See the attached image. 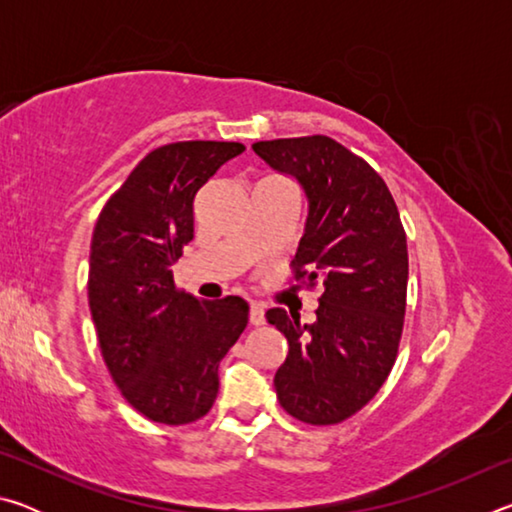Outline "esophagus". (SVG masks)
Here are the masks:
<instances>
[{"label": "esophagus", "instance_id": "34e87169", "mask_svg": "<svg viewBox=\"0 0 512 512\" xmlns=\"http://www.w3.org/2000/svg\"><path fill=\"white\" fill-rule=\"evenodd\" d=\"M250 325H264L266 323V316H264V307L259 305V302H250Z\"/></svg>", "mask_w": 512, "mask_h": 512}]
</instances>
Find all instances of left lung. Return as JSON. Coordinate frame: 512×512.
I'll use <instances>...</instances> for the list:
<instances>
[{
    "instance_id": "obj_1",
    "label": "left lung",
    "mask_w": 512,
    "mask_h": 512,
    "mask_svg": "<svg viewBox=\"0 0 512 512\" xmlns=\"http://www.w3.org/2000/svg\"><path fill=\"white\" fill-rule=\"evenodd\" d=\"M253 151L305 189L293 277L323 287L311 325L266 311L289 343L273 379L277 400L300 422L339 424L377 395L400 348L409 282L400 212L379 173L332 137L255 142Z\"/></svg>"
}]
</instances>
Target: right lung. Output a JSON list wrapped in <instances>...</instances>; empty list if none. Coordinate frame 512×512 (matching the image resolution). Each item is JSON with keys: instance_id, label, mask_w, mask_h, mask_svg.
Instances as JSON below:
<instances>
[{"instance_id": "right-lung-1", "label": "right lung", "mask_w": 512, "mask_h": 512, "mask_svg": "<svg viewBox=\"0 0 512 512\" xmlns=\"http://www.w3.org/2000/svg\"><path fill=\"white\" fill-rule=\"evenodd\" d=\"M239 142H176L151 151L94 225L88 300L103 361L126 402L160 424L212 409L219 363L248 325L239 296L198 300L171 266L194 239V196Z\"/></svg>"}]
</instances>
